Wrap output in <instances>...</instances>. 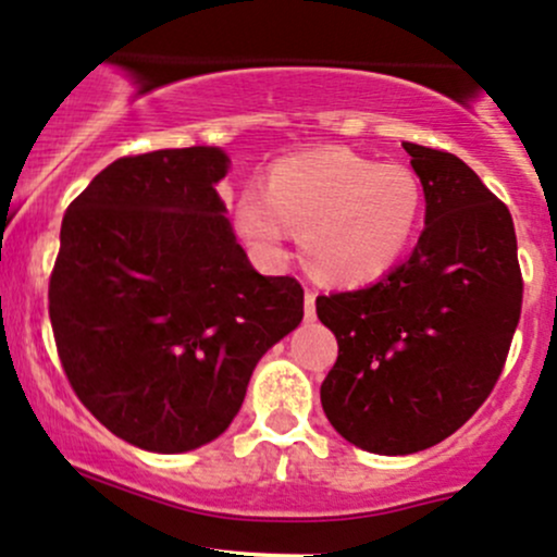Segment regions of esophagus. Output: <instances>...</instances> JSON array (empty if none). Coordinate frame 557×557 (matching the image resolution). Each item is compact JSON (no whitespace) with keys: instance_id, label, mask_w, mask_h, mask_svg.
<instances>
[{"instance_id":"esophagus-1","label":"esophagus","mask_w":557,"mask_h":557,"mask_svg":"<svg viewBox=\"0 0 557 557\" xmlns=\"http://www.w3.org/2000/svg\"><path fill=\"white\" fill-rule=\"evenodd\" d=\"M314 301H318V294H314V290H307V294H304V314H307V320H314Z\"/></svg>"}]
</instances>
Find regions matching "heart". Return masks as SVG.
Wrapping results in <instances>:
<instances>
[{
  "label": "heart",
  "mask_w": 557,
  "mask_h": 557,
  "mask_svg": "<svg viewBox=\"0 0 557 557\" xmlns=\"http://www.w3.org/2000/svg\"><path fill=\"white\" fill-rule=\"evenodd\" d=\"M424 215V186L400 162L357 151L320 149L288 157L269 171L267 191H248L237 208L239 230L263 256H283L288 230L318 277L357 285L382 277L411 245Z\"/></svg>",
  "instance_id": "b5f03b06"
}]
</instances>
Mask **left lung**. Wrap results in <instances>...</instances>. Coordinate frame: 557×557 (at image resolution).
Here are the masks:
<instances>
[{
	"instance_id": "8db88e82",
	"label": "left lung",
	"mask_w": 557,
	"mask_h": 557,
	"mask_svg": "<svg viewBox=\"0 0 557 557\" xmlns=\"http://www.w3.org/2000/svg\"><path fill=\"white\" fill-rule=\"evenodd\" d=\"M424 186L417 248L379 283L318 296L338 342L320 400L371 454H417L454 435L491 395L523 304L512 215L470 165L403 144Z\"/></svg>"
}]
</instances>
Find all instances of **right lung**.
Listing matches in <instances>:
<instances>
[{
  "instance_id": "add662e5",
  "label": "right lung",
  "mask_w": 557,
  "mask_h": 557,
  "mask_svg": "<svg viewBox=\"0 0 557 557\" xmlns=\"http://www.w3.org/2000/svg\"><path fill=\"white\" fill-rule=\"evenodd\" d=\"M215 146L120 157L69 205L50 274L58 357L82 406L133 446L181 454L237 417L250 373L304 318L296 277L234 239Z\"/></svg>"
}]
</instances>
